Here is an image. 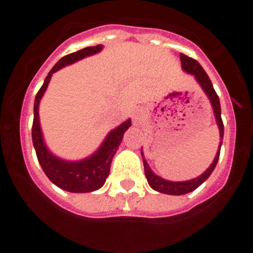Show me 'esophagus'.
I'll list each match as a JSON object with an SVG mask.
<instances>
[{
  "label": "esophagus",
  "mask_w": 253,
  "mask_h": 253,
  "mask_svg": "<svg viewBox=\"0 0 253 253\" xmlns=\"http://www.w3.org/2000/svg\"><path fill=\"white\" fill-rule=\"evenodd\" d=\"M142 122V114L139 111L134 112V116H133V124L136 125V126H138V125H141Z\"/></svg>",
  "instance_id": "esophagus-1"
}]
</instances>
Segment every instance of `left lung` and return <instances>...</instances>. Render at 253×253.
I'll return each instance as SVG.
<instances>
[{"instance_id": "1", "label": "left lung", "mask_w": 253, "mask_h": 253, "mask_svg": "<svg viewBox=\"0 0 253 253\" xmlns=\"http://www.w3.org/2000/svg\"><path fill=\"white\" fill-rule=\"evenodd\" d=\"M180 60H181V66H182L183 71L187 73H190V75L195 76V78L197 79V82L200 83V85L202 86L203 91H205V93L207 94V96L209 98V100H211V108H213V111H214V116H215V120H216V125H218V127H219V132H220V139H223L224 125H223V120H221L220 101H219V96L216 95L215 90H214L213 84H211V79H209L208 75L205 72V70L202 68V66H201L196 60H193V58L183 55V53H181L180 55ZM221 143L223 142L219 143V149H218V152H216V155H215V158H214L213 163H211V167H209L202 175H200L198 177H196V178H192V180L181 181V182L164 180V178H162L160 176L155 175L154 172L150 170L147 160H145L144 157H143V150H141V154L143 158V165H144L145 177H147L148 183H149V186L153 188V190L158 191V192L167 193V195L180 196V195H186V193H188V192H192V191L196 190L198 186L202 185L207 178L211 176V172H213V170L215 169L216 163H218V159H219V154H220Z\"/></svg>"}]
</instances>
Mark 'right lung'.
Listing matches in <instances>:
<instances>
[{"label": "right lung", "instance_id": "obj_1", "mask_svg": "<svg viewBox=\"0 0 253 253\" xmlns=\"http://www.w3.org/2000/svg\"><path fill=\"white\" fill-rule=\"evenodd\" d=\"M101 48H103L101 45L89 46L61 58L51 68L47 77L45 78L44 84H42V88L38 91L37 96H35L32 137L38 160H39L42 170H44L47 177L50 178L51 182L55 183L57 187L62 188V190L68 191V192L85 193L96 191L103 187L106 177L110 172L112 158H114L119 145L121 144L124 133L131 126V120H127L124 124L120 125L119 127L112 129L110 133L106 136V138L104 139L103 144L99 147V149L93 155L83 160H78V162H68V160H63L61 158L56 157L47 149L44 138H42V127H40L39 104L45 90H46L51 76L56 71L61 70L62 67L71 65V63L77 62V61L86 57V56L98 53Z\"/></svg>", "mask_w": 253, "mask_h": 253}]
</instances>
